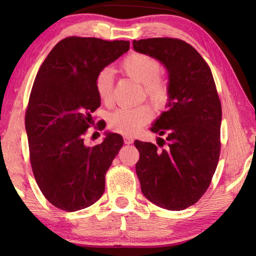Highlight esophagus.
I'll return each instance as SVG.
<instances>
[{
    "instance_id": "obj_1",
    "label": "esophagus",
    "mask_w": 256,
    "mask_h": 256,
    "mask_svg": "<svg viewBox=\"0 0 256 256\" xmlns=\"http://www.w3.org/2000/svg\"><path fill=\"white\" fill-rule=\"evenodd\" d=\"M124 143L126 144H132V141H134V140H132L130 136H124Z\"/></svg>"
}]
</instances>
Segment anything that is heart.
Wrapping results in <instances>:
<instances>
[{"instance_id": "b5f03b06", "label": "heart", "mask_w": 256, "mask_h": 256, "mask_svg": "<svg viewBox=\"0 0 256 256\" xmlns=\"http://www.w3.org/2000/svg\"><path fill=\"white\" fill-rule=\"evenodd\" d=\"M121 68L129 78L143 84V90L148 99L156 107L162 108L170 98L168 82L160 76L162 65L152 56L132 52L121 62ZM114 76L110 68H104L96 78V90L99 99L110 104L113 96ZM154 118V110L149 104H140L132 108H118L108 116L112 130L124 135H134L142 126Z\"/></svg>"}]
</instances>
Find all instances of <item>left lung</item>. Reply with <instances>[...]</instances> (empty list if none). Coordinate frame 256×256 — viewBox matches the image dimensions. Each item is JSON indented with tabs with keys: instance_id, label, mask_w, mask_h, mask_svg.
<instances>
[{
	"instance_id": "8db88e82",
	"label": "left lung",
	"mask_w": 256,
	"mask_h": 256,
	"mask_svg": "<svg viewBox=\"0 0 256 256\" xmlns=\"http://www.w3.org/2000/svg\"><path fill=\"white\" fill-rule=\"evenodd\" d=\"M132 46L166 66L170 90L168 110L150 128L166 138L160 142L166 148L136 140V174L146 199L180 211L202 198L218 166L222 104L214 79L198 51L182 40L148 38Z\"/></svg>"
}]
</instances>
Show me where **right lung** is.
Masks as SVG:
<instances>
[{
    "label": "right lung",
    "mask_w": 256,
    "mask_h": 256,
    "mask_svg": "<svg viewBox=\"0 0 256 256\" xmlns=\"http://www.w3.org/2000/svg\"><path fill=\"white\" fill-rule=\"evenodd\" d=\"M128 40L68 37L56 44L38 70L26 112L30 162L38 186L56 208H88L104 191V176L124 146L110 132L87 146L85 134L100 107L96 78L129 50ZM102 124L99 129H104Z\"/></svg>",
    "instance_id": "1"
}]
</instances>
